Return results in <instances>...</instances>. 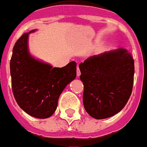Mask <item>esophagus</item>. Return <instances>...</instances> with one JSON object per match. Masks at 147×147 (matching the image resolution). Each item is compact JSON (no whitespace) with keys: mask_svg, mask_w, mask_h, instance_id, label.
<instances>
[{"mask_svg":"<svg viewBox=\"0 0 147 147\" xmlns=\"http://www.w3.org/2000/svg\"><path fill=\"white\" fill-rule=\"evenodd\" d=\"M80 75H81V71H80V69H79V67L78 66V67H77V76L79 77Z\"/></svg>","mask_w":147,"mask_h":147,"instance_id":"1","label":"esophagus"}]
</instances>
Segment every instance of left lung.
<instances>
[{
  "mask_svg": "<svg viewBox=\"0 0 147 147\" xmlns=\"http://www.w3.org/2000/svg\"><path fill=\"white\" fill-rule=\"evenodd\" d=\"M85 111L97 119L117 114L131 95L135 65L131 54L119 48L80 63Z\"/></svg>",
  "mask_w": 147,
  "mask_h": 147,
  "instance_id": "obj_1",
  "label": "left lung"
}]
</instances>
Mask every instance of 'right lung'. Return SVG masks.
Wrapping results in <instances>:
<instances>
[{"instance_id": "1", "label": "right lung", "mask_w": 147, "mask_h": 147, "mask_svg": "<svg viewBox=\"0 0 147 147\" xmlns=\"http://www.w3.org/2000/svg\"><path fill=\"white\" fill-rule=\"evenodd\" d=\"M32 30L16 42L10 60L12 92L18 105L28 115L38 119L51 116L58 106L60 94L75 79L77 63L62 67L36 60L28 52V38Z\"/></svg>"}]
</instances>
